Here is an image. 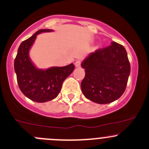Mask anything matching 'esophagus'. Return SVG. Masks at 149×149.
Returning a JSON list of instances; mask_svg holds the SVG:
<instances>
[{
  "label": "esophagus",
  "instance_id": "34e87169",
  "mask_svg": "<svg viewBox=\"0 0 149 149\" xmlns=\"http://www.w3.org/2000/svg\"><path fill=\"white\" fill-rule=\"evenodd\" d=\"M81 60H76V63H75V65H76V68H79L81 67Z\"/></svg>",
  "mask_w": 149,
  "mask_h": 149
}]
</instances>
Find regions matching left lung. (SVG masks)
<instances>
[{
  "instance_id": "left-lung-1",
  "label": "left lung",
  "mask_w": 149,
  "mask_h": 149,
  "mask_svg": "<svg viewBox=\"0 0 149 149\" xmlns=\"http://www.w3.org/2000/svg\"><path fill=\"white\" fill-rule=\"evenodd\" d=\"M81 65L85 69L81 87L88 100L107 104L123 95L130 73V65L123 46L112 42L107 48L90 53Z\"/></svg>"
}]
</instances>
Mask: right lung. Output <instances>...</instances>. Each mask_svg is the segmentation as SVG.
Masks as SVG:
<instances>
[{
  "instance_id": "obj_1",
  "label": "right lung",
  "mask_w": 149,
  "mask_h": 149,
  "mask_svg": "<svg viewBox=\"0 0 149 149\" xmlns=\"http://www.w3.org/2000/svg\"><path fill=\"white\" fill-rule=\"evenodd\" d=\"M52 31L51 29H41L22 42L14 60V70L20 90L27 97L37 102H48L57 97L63 81L75 68L71 63L63 67L41 69L32 62L29 54L37 36Z\"/></svg>"
}]
</instances>
